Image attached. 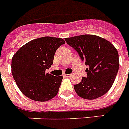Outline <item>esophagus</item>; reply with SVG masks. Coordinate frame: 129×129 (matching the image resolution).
<instances>
[{
  "label": "esophagus",
  "instance_id": "obj_1",
  "mask_svg": "<svg viewBox=\"0 0 129 129\" xmlns=\"http://www.w3.org/2000/svg\"><path fill=\"white\" fill-rule=\"evenodd\" d=\"M64 77H70L71 76V74H64L63 75Z\"/></svg>",
  "mask_w": 129,
  "mask_h": 129
}]
</instances>
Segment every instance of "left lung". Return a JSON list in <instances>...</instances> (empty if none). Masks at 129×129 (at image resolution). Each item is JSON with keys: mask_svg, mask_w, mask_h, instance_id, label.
Returning a JSON list of instances; mask_svg holds the SVG:
<instances>
[{"mask_svg": "<svg viewBox=\"0 0 129 129\" xmlns=\"http://www.w3.org/2000/svg\"><path fill=\"white\" fill-rule=\"evenodd\" d=\"M65 41L88 66L87 77H83L81 83L74 86L78 95L89 100L104 95L112 87L118 72L117 50L110 42L93 35L69 37Z\"/></svg>", "mask_w": 129, "mask_h": 129, "instance_id": "8db88e82", "label": "left lung"}]
</instances>
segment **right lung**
<instances>
[{"label": "right lung", "mask_w": 129, "mask_h": 129, "mask_svg": "<svg viewBox=\"0 0 129 129\" xmlns=\"http://www.w3.org/2000/svg\"><path fill=\"white\" fill-rule=\"evenodd\" d=\"M64 44L61 38L41 37L27 43L14 55L12 74L25 96L46 101L56 96L63 77L49 74L46 70L53 64L56 50Z\"/></svg>", "instance_id": "obj_1"}]
</instances>
